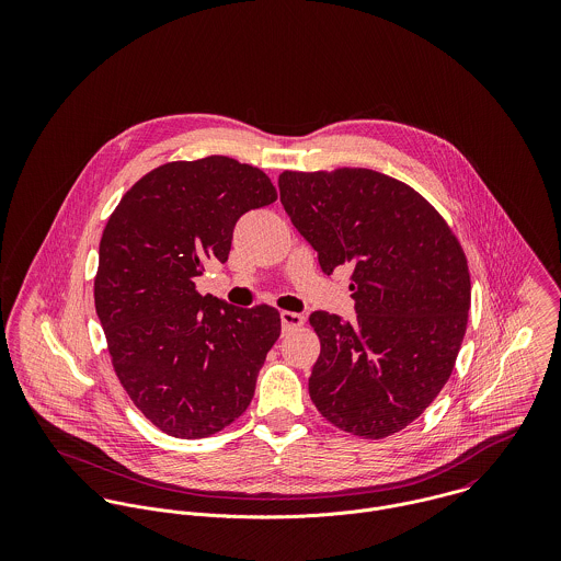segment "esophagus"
Wrapping results in <instances>:
<instances>
[{
  "mask_svg": "<svg viewBox=\"0 0 561 561\" xmlns=\"http://www.w3.org/2000/svg\"><path fill=\"white\" fill-rule=\"evenodd\" d=\"M280 323H283V330H294V328H300L305 323V316L300 313H291V311H283L280 313Z\"/></svg>",
  "mask_w": 561,
  "mask_h": 561,
  "instance_id": "1",
  "label": "esophagus"
}]
</instances>
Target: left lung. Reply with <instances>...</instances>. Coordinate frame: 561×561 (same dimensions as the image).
Returning <instances> with one entry per match:
<instances>
[{"label":"left lung","instance_id":"left-lung-1","mask_svg":"<svg viewBox=\"0 0 561 561\" xmlns=\"http://www.w3.org/2000/svg\"><path fill=\"white\" fill-rule=\"evenodd\" d=\"M278 190L321 272L352 267L356 320L309 318L321 343L311 400L343 432L391 436L454 371L471 309L465 250L419 192L369 168L285 170Z\"/></svg>","mask_w":561,"mask_h":561}]
</instances>
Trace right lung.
Segmentation results:
<instances>
[{
	"label": "right lung",
	"mask_w": 561,
	"mask_h": 561,
	"mask_svg": "<svg viewBox=\"0 0 561 561\" xmlns=\"http://www.w3.org/2000/svg\"><path fill=\"white\" fill-rule=\"evenodd\" d=\"M274 201L254 165L170 161L131 185L103 229L94 309L123 389L168 436H211L254 396L280 316L201 296L196 276L229 259L245 211Z\"/></svg>",
	"instance_id": "right-lung-1"
}]
</instances>
